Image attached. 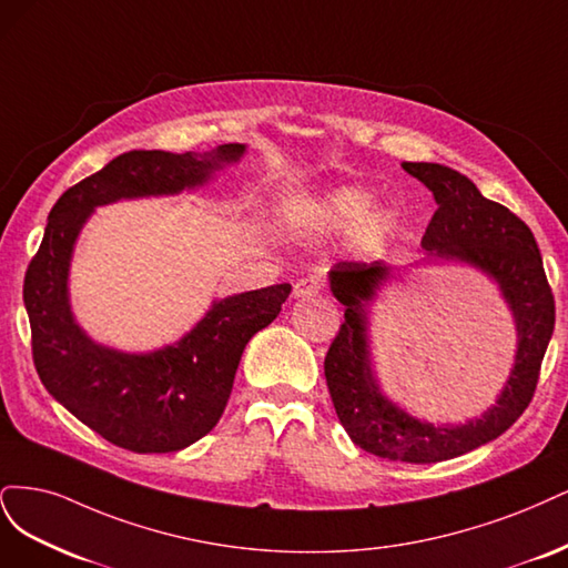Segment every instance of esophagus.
<instances>
[{"label": "esophagus", "instance_id": "34e87169", "mask_svg": "<svg viewBox=\"0 0 568 568\" xmlns=\"http://www.w3.org/2000/svg\"><path fill=\"white\" fill-rule=\"evenodd\" d=\"M321 290H323V278L318 276V273H308V276H304L295 283V297L297 300L314 297Z\"/></svg>", "mask_w": 568, "mask_h": 568}]
</instances>
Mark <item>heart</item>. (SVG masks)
Here are the masks:
<instances>
[{"label":"heart","instance_id":"b5f03b06","mask_svg":"<svg viewBox=\"0 0 568 568\" xmlns=\"http://www.w3.org/2000/svg\"><path fill=\"white\" fill-rule=\"evenodd\" d=\"M373 191L363 186H337L318 197L314 205L308 207L306 219L311 226L318 231H344L358 224V243L363 247H375L384 237L389 235L394 226V216L387 210H372Z\"/></svg>","mask_w":568,"mask_h":568}]
</instances>
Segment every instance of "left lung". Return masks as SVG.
<instances>
[{
	"instance_id": "left-lung-1",
	"label": "left lung",
	"mask_w": 568,
	"mask_h": 568,
	"mask_svg": "<svg viewBox=\"0 0 568 568\" xmlns=\"http://www.w3.org/2000/svg\"><path fill=\"white\" fill-rule=\"evenodd\" d=\"M434 193L436 212L423 235L432 260L463 262L498 283L517 323V356L505 387L481 417L465 425H432L400 410L379 392L371 368L365 302L392 276L384 262H339L331 290L344 323L325 356L333 406L352 442L377 457L413 465L450 460L498 438L534 398L540 363L555 331V297L534 233L517 214L484 197L471 181L436 162H404Z\"/></svg>"
}]
</instances>
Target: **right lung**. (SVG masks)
Wrapping results in <instances>:
<instances>
[{
  "label": "right lung",
  "mask_w": 568,
  "mask_h": 568,
  "mask_svg": "<svg viewBox=\"0 0 568 568\" xmlns=\"http://www.w3.org/2000/svg\"><path fill=\"white\" fill-rule=\"evenodd\" d=\"M243 153V143H224L205 155L122 153L68 189L49 212L42 245L23 283L34 368L65 410L120 448L174 453L212 432L229 404L245 344L281 314L292 285L214 302L176 344L151 354H122L97 344L72 318V247L94 207L203 186L214 170L237 162Z\"/></svg>",
  "instance_id": "obj_1"
}]
</instances>
